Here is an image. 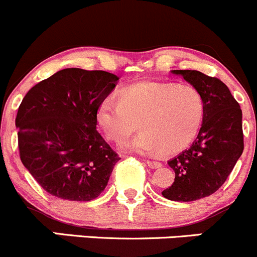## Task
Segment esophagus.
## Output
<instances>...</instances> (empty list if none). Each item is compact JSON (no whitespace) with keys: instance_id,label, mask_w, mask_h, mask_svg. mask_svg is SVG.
Returning a JSON list of instances; mask_svg holds the SVG:
<instances>
[{"instance_id":"esophagus-1","label":"esophagus","mask_w":257,"mask_h":257,"mask_svg":"<svg viewBox=\"0 0 257 257\" xmlns=\"http://www.w3.org/2000/svg\"><path fill=\"white\" fill-rule=\"evenodd\" d=\"M147 164L148 167L152 168V169H157V168L162 167V164H160L159 162H154V160H149V159L147 160Z\"/></svg>"}]
</instances>
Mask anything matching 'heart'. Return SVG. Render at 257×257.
Returning <instances> with one entry per match:
<instances>
[{
  "instance_id": "1",
  "label": "heart",
  "mask_w": 257,
  "mask_h": 257,
  "mask_svg": "<svg viewBox=\"0 0 257 257\" xmlns=\"http://www.w3.org/2000/svg\"><path fill=\"white\" fill-rule=\"evenodd\" d=\"M204 100L191 85L139 83L110 94L99 103L98 125L109 141L123 142L137 128L141 133L121 144L141 154H174L198 136L204 119Z\"/></svg>"
}]
</instances>
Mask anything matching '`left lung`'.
I'll return each instance as SVG.
<instances>
[{"label": "left lung", "mask_w": 257, "mask_h": 257, "mask_svg": "<svg viewBox=\"0 0 257 257\" xmlns=\"http://www.w3.org/2000/svg\"><path fill=\"white\" fill-rule=\"evenodd\" d=\"M172 73L200 93L205 110L200 131L190 148L168 162L175 179L162 194L173 201H194L214 194L242 154V112L220 79L189 69Z\"/></svg>", "instance_id": "obj_1"}]
</instances>
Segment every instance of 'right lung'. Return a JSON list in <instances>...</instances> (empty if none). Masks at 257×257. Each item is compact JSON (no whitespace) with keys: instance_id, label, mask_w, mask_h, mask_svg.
Instances as JSON below:
<instances>
[{"instance_id":"add662e5","label":"right lung","mask_w":257,"mask_h":257,"mask_svg":"<svg viewBox=\"0 0 257 257\" xmlns=\"http://www.w3.org/2000/svg\"><path fill=\"white\" fill-rule=\"evenodd\" d=\"M119 77L66 68L37 83L18 108L21 162L51 195L90 201L107 186L120 158L97 131L99 103Z\"/></svg>"}]
</instances>
